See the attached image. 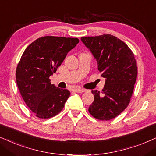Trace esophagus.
<instances>
[{
	"label": "esophagus",
	"mask_w": 156,
	"mask_h": 156,
	"mask_svg": "<svg viewBox=\"0 0 156 156\" xmlns=\"http://www.w3.org/2000/svg\"><path fill=\"white\" fill-rule=\"evenodd\" d=\"M74 90L77 93H83V92L86 91V89H83V88H75Z\"/></svg>",
	"instance_id": "obj_1"
}]
</instances>
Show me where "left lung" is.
Wrapping results in <instances>:
<instances>
[{
  "mask_svg": "<svg viewBox=\"0 0 156 156\" xmlns=\"http://www.w3.org/2000/svg\"><path fill=\"white\" fill-rule=\"evenodd\" d=\"M98 63V70L106 79L102 90H93L94 102L88 112L96 119L107 121L117 117L129 105L137 76L133 51L121 39L106 34L81 37Z\"/></svg>",
  "mask_w": 156,
  "mask_h": 156,
  "instance_id": "1",
  "label": "left lung"
}]
</instances>
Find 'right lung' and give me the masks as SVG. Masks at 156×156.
Instances as JSON below:
<instances>
[{
  "label": "right lung",
  "mask_w": 156,
  "mask_h": 156,
  "mask_svg": "<svg viewBox=\"0 0 156 156\" xmlns=\"http://www.w3.org/2000/svg\"><path fill=\"white\" fill-rule=\"evenodd\" d=\"M78 42V38L42 37L31 42L21 55L16 70L17 86L37 117L49 119L63 109L70 93L51 84L50 76Z\"/></svg>",
  "instance_id": "1"
}]
</instances>
